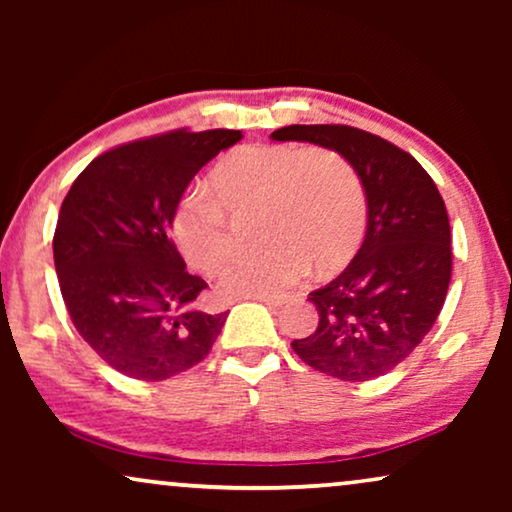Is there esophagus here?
<instances>
[{"label": "esophagus", "instance_id": "esophagus-1", "mask_svg": "<svg viewBox=\"0 0 512 512\" xmlns=\"http://www.w3.org/2000/svg\"><path fill=\"white\" fill-rule=\"evenodd\" d=\"M254 300H261L263 305L272 307V310H277V307H282V305H284V300H282V298H254Z\"/></svg>", "mask_w": 512, "mask_h": 512}]
</instances>
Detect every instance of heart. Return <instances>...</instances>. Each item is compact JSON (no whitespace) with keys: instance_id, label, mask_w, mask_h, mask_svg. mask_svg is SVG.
Instances as JSON below:
<instances>
[{"instance_id":"heart-1","label":"heart","mask_w":512,"mask_h":512,"mask_svg":"<svg viewBox=\"0 0 512 512\" xmlns=\"http://www.w3.org/2000/svg\"><path fill=\"white\" fill-rule=\"evenodd\" d=\"M209 186L188 188L172 212V235L193 268L219 272L233 256L226 209L261 207V237L270 242L223 272L226 298H279L312 263L319 272L338 270L366 230L359 174L331 149L242 146L214 167Z\"/></svg>"}]
</instances>
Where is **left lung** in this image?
Listing matches in <instances>:
<instances>
[{
    "label": "left lung",
    "mask_w": 512,
    "mask_h": 512,
    "mask_svg": "<svg viewBox=\"0 0 512 512\" xmlns=\"http://www.w3.org/2000/svg\"><path fill=\"white\" fill-rule=\"evenodd\" d=\"M275 142L338 151L359 174L368 228L359 254L310 293L319 326L291 347L307 366L342 382H368L403 363L443 310L452 233L436 184L410 153L352 125H286Z\"/></svg>",
    "instance_id": "8db88e82"
}]
</instances>
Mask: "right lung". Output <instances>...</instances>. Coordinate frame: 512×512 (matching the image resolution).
Wrapping results in <instances>:
<instances>
[{
  "label": "right lung",
  "mask_w": 512,
  "mask_h": 512,
  "mask_svg": "<svg viewBox=\"0 0 512 512\" xmlns=\"http://www.w3.org/2000/svg\"><path fill=\"white\" fill-rule=\"evenodd\" d=\"M240 130H174L97 156L62 200L55 272L76 331L132 380L160 382L198 366L228 312L200 310L207 282L174 247L172 212L191 179Z\"/></svg>",
  "instance_id": "right-lung-1"
}]
</instances>
